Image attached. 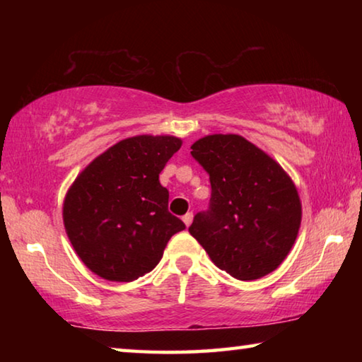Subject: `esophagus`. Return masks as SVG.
<instances>
[{
    "mask_svg": "<svg viewBox=\"0 0 362 362\" xmlns=\"http://www.w3.org/2000/svg\"><path fill=\"white\" fill-rule=\"evenodd\" d=\"M182 220H183V223H185L187 226H189V225H192V222H193V214L192 212H187L185 216L182 217Z\"/></svg>",
    "mask_w": 362,
    "mask_h": 362,
    "instance_id": "obj_1",
    "label": "esophagus"
}]
</instances>
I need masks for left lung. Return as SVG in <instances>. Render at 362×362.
I'll list each match as a JSON object with an SVG mask.
<instances>
[{
  "mask_svg": "<svg viewBox=\"0 0 362 362\" xmlns=\"http://www.w3.org/2000/svg\"><path fill=\"white\" fill-rule=\"evenodd\" d=\"M209 174L211 201L188 231L212 262L233 278L259 279L289 254L302 204L284 169L236 134H214L192 145Z\"/></svg>",
  "mask_w": 362,
  "mask_h": 362,
  "instance_id": "8db88e82",
  "label": "left lung"
}]
</instances>
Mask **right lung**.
I'll list each match as a JSON object with an SVG mask.
<instances>
[{
  "mask_svg": "<svg viewBox=\"0 0 362 362\" xmlns=\"http://www.w3.org/2000/svg\"><path fill=\"white\" fill-rule=\"evenodd\" d=\"M182 140L137 136L121 140L86 168L64 203L66 235L90 272L131 283L161 260L185 223L168 209L159 174Z\"/></svg>",
  "mask_w": 362,
  "mask_h": 362,
  "instance_id": "add662e5",
  "label": "right lung"
}]
</instances>
